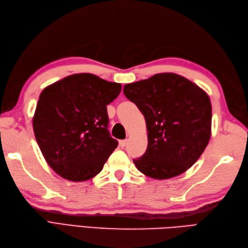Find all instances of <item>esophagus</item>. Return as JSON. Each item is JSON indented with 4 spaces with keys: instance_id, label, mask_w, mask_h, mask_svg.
Here are the masks:
<instances>
[{
    "instance_id": "1",
    "label": "esophagus",
    "mask_w": 248,
    "mask_h": 248,
    "mask_svg": "<svg viewBox=\"0 0 248 248\" xmlns=\"http://www.w3.org/2000/svg\"><path fill=\"white\" fill-rule=\"evenodd\" d=\"M127 144V140H119V145L121 148H124Z\"/></svg>"
}]
</instances>
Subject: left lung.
Listing matches in <instances>:
<instances>
[{
  "mask_svg": "<svg viewBox=\"0 0 248 248\" xmlns=\"http://www.w3.org/2000/svg\"><path fill=\"white\" fill-rule=\"evenodd\" d=\"M123 91L146 120L148 147L133 159L138 170L162 180L191 168L211 137L212 107L204 90L176 73H158Z\"/></svg>",
  "mask_w": 248,
  "mask_h": 248,
  "instance_id": "1",
  "label": "left lung"
}]
</instances>
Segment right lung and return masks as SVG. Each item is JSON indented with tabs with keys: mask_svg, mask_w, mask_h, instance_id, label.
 Instances as JSON below:
<instances>
[{
	"mask_svg": "<svg viewBox=\"0 0 248 248\" xmlns=\"http://www.w3.org/2000/svg\"><path fill=\"white\" fill-rule=\"evenodd\" d=\"M121 89V84L94 74L78 73L41 92L33 129L44 158L58 175L79 182L101 171L118 146L108 130L107 106Z\"/></svg>",
	"mask_w": 248,
	"mask_h": 248,
	"instance_id": "obj_1",
	"label": "right lung"
}]
</instances>
